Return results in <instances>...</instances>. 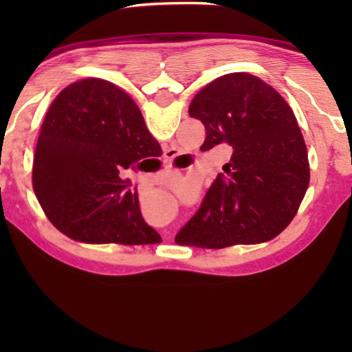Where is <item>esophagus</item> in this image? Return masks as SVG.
<instances>
[{"label": "esophagus", "instance_id": "1", "mask_svg": "<svg viewBox=\"0 0 352 352\" xmlns=\"http://www.w3.org/2000/svg\"><path fill=\"white\" fill-rule=\"evenodd\" d=\"M175 157H176V151H175V148H166L165 153H163V158H165V163H166V165H171L173 158H175ZM168 234H170V232H168ZM165 237H166V239H170V235H166V234H165Z\"/></svg>", "mask_w": 352, "mask_h": 352}]
</instances>
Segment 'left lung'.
I'll list each match as a JSON object with an SVG mask.
<instances>
[{"label": "left lung", "mask_w": 352, "mask_h": 352, "mask_svg": "<svg viewBox=\"0 0 352 352\" xmlns=\"http://www.w3.org/2000/svg\"><path fill=\"white\" fill-rule=\"evenodd\" d=\"M189 115L206 129L200 151L229 144L232 155L175 242L226 248L277 237L309 186L307 148L287 100L258 76L237 72L199 91Z\"/></svg>", "instance_id": "obj_1"}]
</instances>
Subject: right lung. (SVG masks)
I'll list each match as a JSON object with an SVG mask.
<instances>
[{
	"instance_id": "add662e5",
	"label": "right lung",
	"mask_w": 352,
	"mask_h": 352,
	"mask_svg": "<svg viewBox=\"0 0 352 352\" xmlns=\"http://www.w3.org/2000/svg\"><path fill=\"white\" fill-rule=\"evenodd\" d=\"M160 155V144L124 91L99 78L75 81L57 94L43 122L33 190L47 219L67 237L158 243L162 237L144 221L138 194L120 173Z\"/></svg>"
}]
</instances>
